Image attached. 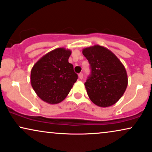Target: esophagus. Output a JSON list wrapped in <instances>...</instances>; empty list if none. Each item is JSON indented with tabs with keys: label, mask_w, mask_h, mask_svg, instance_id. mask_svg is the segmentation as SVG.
<instances>
[{
	"label": "esophagus",
	"mask_w": 152,
	"mask_h": 152,
	"mask_svg": "<svg viewBox=\"0 0 152 152\" xmlns=\"http://www.w3.org/2000/svg\"><path fill=\"white\" fill-rule=\"evenodd\" d=\"M78 76H79V78L80 80L83 79V73H82V72H80V74L78 75Z\"/></svg>",
	"instance_id": "obj_1"
}]
</instances>
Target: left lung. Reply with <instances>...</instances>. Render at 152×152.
<instances>
[{"label": "left lung", "instance_id": "obj_1", "mask_svg": "<svg viewBox=\"0 0 152 152\" xmlns=\"http://www.w3.org/2000/svg\"><path fill=\"white\" fill-rule=\"evenodd\" d=\"M82 53L91 68L90 75L85 83L89 99L100 107L115 104L128 86L124 65L110 50L99 45L84 48Z\"/></svg>", "mask_w": 152, "mask_h": 152}]
</instances>
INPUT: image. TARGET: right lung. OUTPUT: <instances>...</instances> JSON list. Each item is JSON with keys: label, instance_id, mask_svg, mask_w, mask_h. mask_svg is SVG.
Returning a JSON list of instances; mask_svg holds the SVG:
<instances>
[{"label": "right lung", "instance_id": "1", "mask_svg": "<svg viewBox=\"0 0 152 152\" xmlns=\"http://www.w3.org/2000/svg\"><path fill=\"white\" fill-rule=\"evenodd\" d=\"M70 50L56 48L41 58L31 71V84L39 98L50 104L61 102L77 80L68 62Z\"/></svg>", "mask_w": 152, "mask_h": 152}]
</instances>
